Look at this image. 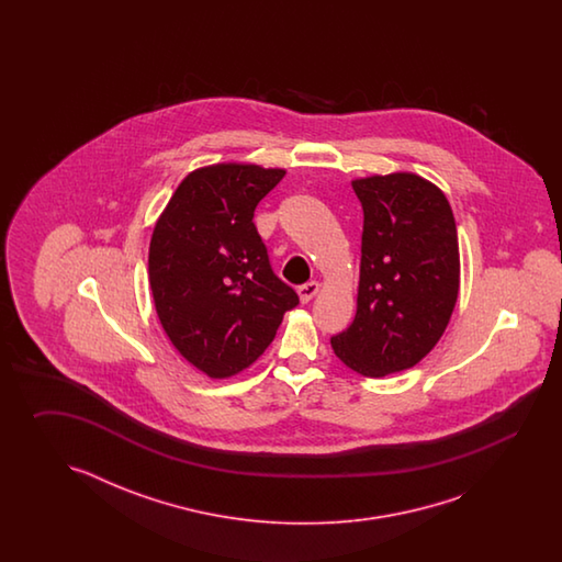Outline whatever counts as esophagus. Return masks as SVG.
<instances>
[{"label":"esophagus","instance_id":"1","mask_svg":"<svg viewBox=\"0 0 562 562\" xmlns=\"http://www.w3.org/2000/svg\"><path fill=\"white\" fill-rule=\"evenodd\" d=\"M319 289H322V285L317 281H310V283L299 286L297 293L301 303H310L311 299L319 293Z\"/></svg>","mask_w":562,"mask_h":562}]
</instances>
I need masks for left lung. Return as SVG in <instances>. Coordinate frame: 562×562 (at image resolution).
<instances>
[{"mask_svg":"<svg viewBox=\"0 0 562 562\" xmlns=\"http://www.w3.org/2000/svg\"><path fill=\"white\" fill-rule=\"evenodd\" d=\"M363 209L358 311L331 337L335 356L366 378L414 368L440 341L460 289L454 215L414 172L351 180Z\"/></svg>","mask_w":562,"mask_h":562,"instance_id":"8db88e82","label":"left lung"}]
</instances>
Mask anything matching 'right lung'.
<instances>
[{"mask_svg":"<svg viewBox=\"0 0 562 562\" xmlns=\"http://www.w3.org/2000/svg\"><path fill=\"white\" fill-rule=\"evenodd\" d=\"M283 177L285 168L245 162L196 168L156 221L148 249L156 315L180 356L213 380L261 358L299 303L252 223Z\"/></svg>","mask_w":562,"mask_h":562,"instance_id":"obj_1","label":"right lung"}]
</instances>
